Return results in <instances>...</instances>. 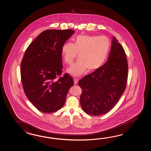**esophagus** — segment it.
<instances>
[{"instance_id":"1","label":"esophagus","mask_w":151,"mask_h":151,"mask_svg":"<svg viewBox=\"0 0 151 151\" xmlns=\"http://www.w3.org/2000/svg\"><path fill=\"white\" fill-rule=\"evenodd\" d=\"M74 82L75 84H77L78 83V80L77 79V78H74Z\"/></svg>"}]
</instances>
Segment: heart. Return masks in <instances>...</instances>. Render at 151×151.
Instances as JSON below:
<instances>
[{"mask_svg":"<svg viewBox=\"0 0 151 151\" xmlns=\"http://www.w3.org/2000/svg\"><path fill=\"white\" fill-rule=\"evenodd\" d=\"M111 42L106 36L79 35L74 43L67 42L62 47L61 54L67 64H71L77 58L79 60L67 69L68 73L77 76L87 70L93 72L100 69L111 50Z\"/></svg>","mask_w":151,"mask_h":151,"instance_id":"heart-1","label":"heart"}]
</instances>
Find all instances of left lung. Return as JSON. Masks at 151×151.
Listing matches in <instances>:
<instances>
[{"label":"left lung","mask_w":151,"mask_h":151,"mask_svg":"<svg viewBox=\"0 0 151 151\" xmlns=\"http://www.w3.org/2000/svg\"><path fill=\"white\" fill-rule=\"evenodd\" d=\"M128 69L124 49L113 37L107 61L78 81L82 90L80 104L84 111L99 116L111 111L126 89Z\"/></svg>","instance_id":"obj_1"}]
</instances>
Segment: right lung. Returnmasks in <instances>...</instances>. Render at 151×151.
Returning <instances> with one entry per match:
<instances>
[{"instance_id":"obj_1","label":"right lung","mask_w":151,"mask_h":151,"mask_svg":"<svg viewBox=\"0 0 151 151\" xmlns=\"http://www.w3.org/2000/svg\"><path fill=\"white\" fill-rule=\"evenodd\" d=\"M74 30H47L27 47L21 63L20 75L24 93L38 110L50 113L64 104L73 85V77L61 76V50Z\"/></svg>"}]
</instances>
